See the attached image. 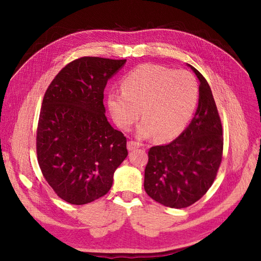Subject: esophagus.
<instances>
[{
	"label": "esophagus",
	"instance_id": "1",
	"mask_svg": "<svg viewBox=\"0 0 261 261\" xmlns=\"http://www.w3.org/2000/svg\"><path fill=\"white\" fill-rule=\"evenodd\" d=\"M141 146L140 143H137V141H134V140H129L127 143V148L128 150H134L136 148H139Z\"/></svg>",
	"mask_w": 261,
	"mask_h": 261
}]
</instances>
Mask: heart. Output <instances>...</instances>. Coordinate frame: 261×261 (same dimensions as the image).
Masks as SVG:
<instances>
[{
  "label": "heart",
  "instance_id": "b5f03b06",
  "mask_svg": "<svg viewBox=\"0 0 261 261\" xmlns=\"http://www.w3.org/2000/svg\"><path fill=\"white\" fill-rule=\"evenodd\" d=\"M122 91L108 92L107 106L114 123L128 130L138 118L141 138L156 136L170 140L186 127L198 101V84L187 70H173L162 65L141 64L126 74ZM142 112H140V110Z\"/></svg>",
  "mask_w": 261,
  "mask_h": 261
}]
</instances>
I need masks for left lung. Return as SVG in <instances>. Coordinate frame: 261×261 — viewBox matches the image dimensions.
I'll return each mask as SVG.
<instances>
[{
    "label": "left lung",
    "instance_id": "obj_1",
    "mask_svg": "<svg viewBox=\"0 0 261 261\" xmlns=\"http://www.w3.org/2000/svg\"><path fill=\"white\" fill-rule=\"evenodd\" d=\"M198 77V108L188 127L168 145L148 151L145 191L165 207L186 208L198 201L215 181L223 153L222 123L208 82Z\"/></svg>",
    "mask_w": 261,
    "mask_h": 261
}]
</instances>
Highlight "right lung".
I'll use <instances>...</instances> for the list:
<instances>
[{
    "label": "right lung",
    "instance_id": "obj_1",
    "mask_svg": "<svg viewBox=\"0 0 261 261\" xmlns=\"http://www.w3.org/2000/svg\"><path fill=\"white\" fill-rule=\"evenodd\" d=\"M126 60L77 59L46 89L37 128L42 174L60 198L85 204L105 196L127 156L126 137L106 116L103 91Z\"/></svg>",
    "mask_w": 261,
    "mask_h": 261
}]
</instances>
